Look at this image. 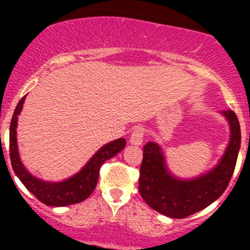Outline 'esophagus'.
Here are the masks:
<instances>
[{"instance_id":"obj_1","label":"esophagus","mask_w":250,"mask_h":250,"mask_svg":"<svg viewBox=\"0 0 250 250\" xmlns=\"http://www.w3.org/2000/svg\"><path fill=\"white\" fill-rule=\"evenodd\" d=\"M144 141V129L141 126L135 127L132 131L131 138H130V144L131 145H141Z\"/></svg>"}]
</instances>
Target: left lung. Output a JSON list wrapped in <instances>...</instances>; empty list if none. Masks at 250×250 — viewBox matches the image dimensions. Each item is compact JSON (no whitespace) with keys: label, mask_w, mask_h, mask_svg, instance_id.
<instances>
[{"label":"left lung","mask_w":250,"mask_h":250,"mask_svg":"<svg viewBox=\"0 0 250 250\" xmlns=\"http://www.w3.org/2000/svg\"><path fill=\"white\" fill-rule=\"evenodd\" d=\"M220 114L228 121L230 138L218 164L207 173L182 179L169 170L163 149L156 143L144 145L139 191L154 210L174 219H182L203 210L225 191L237 164L240 149V125L231 110Z\"/></svg>","instance_id":"obj_1"}]
</instances>
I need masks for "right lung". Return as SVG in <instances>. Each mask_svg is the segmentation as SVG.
I'll list each match as a JSON object with an SVG mask.
<instances>
[{
	"mask_svg": "<svg viewBox=\"0 0 250 250\" xmlns=\"http://www.w3.org/2000/svg\"><path fill=\"white\" fill-rule=\"evenodd\" d=\"M26 96L17 104L10 125V158L12 169L17 178L26 187L30 193L34 194L40 202L48 207H66L76 204L87 199L98 184L99 171L106 160L114 158L125 147L126 140L124 138L110 141L95 152L87 163L70 178L61 182H46L37 178L26 169L20 158L17 145V121L21 114Z\"/></svg>",
	"mask_w": 250,
	"mask_h": 250,
	"instance_id": "obj_1",
	"label": "right lung"
}]
</instances>
